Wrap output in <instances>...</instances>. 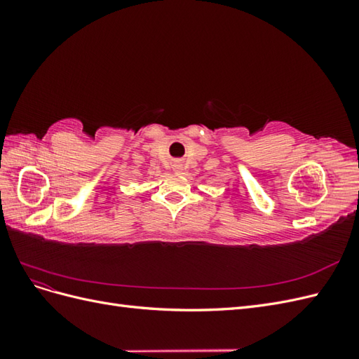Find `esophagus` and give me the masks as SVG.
<instances>
[{
    "instance_id": "1",
    "label": "esophagus",
    "mask_w": 359,
    "mask_h": 359,
    "mask_svg": "<svg viewBox=\"0 0 359 359\" xmlns=\"http://www.w3.org/2000/svg\"><path fill=\"white\" fill-rule=\"evenodd\" d=\"M181 170H182V165H177V166H175V172L180 173Z\"/></svg>"
}]
</instances>
